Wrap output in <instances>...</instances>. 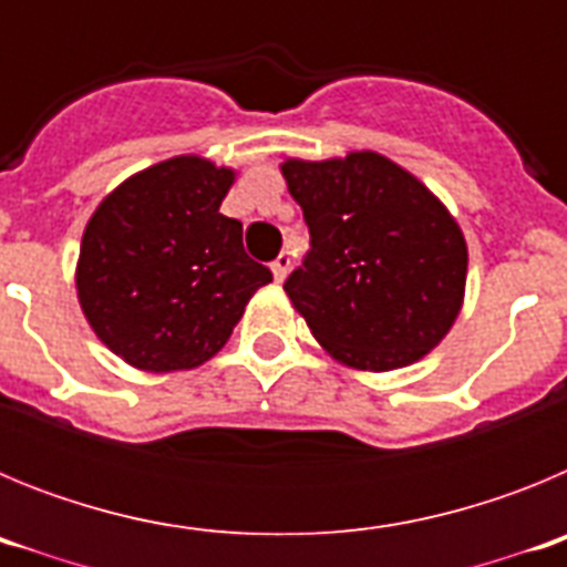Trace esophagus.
<instances>
[{
    "label": "esophagus",
    "instance_id": "obj_1",
    "mask_svg": "<svg viewBox=\"0 0 567 567\" xmlns=\"http://www.w3.org/2000/svg\"><path fill=\"white\" fill-rule=\"evenodd\" d=\"M269 267H272V275H275V280H278V284H280V280L287 278L289 267H292V258H289V255H284V252H280L278 258H275L272 264H269Z\"/></svg>",
    "mask_w": 567,
    "mask_h": 567
}]
</instances>
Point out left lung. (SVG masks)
<instances>
[{
    "label": "left lung",
    "mask_w": 567,
    "mask_h": 567,
    "mask_svg": "<svg viewBox=\"0 0 567 567\" xmlns=\"http://www.w3.org/2000/svg\"><path fill=\"white\" fill-rule=\"evenodd\" d=\"M309 252L284 289L320 346L389 372L432 352L463 303L468 252L454 218L378 153L287 162Z\"/></svg>",
    "instance_id": "1"
}]
</instances>
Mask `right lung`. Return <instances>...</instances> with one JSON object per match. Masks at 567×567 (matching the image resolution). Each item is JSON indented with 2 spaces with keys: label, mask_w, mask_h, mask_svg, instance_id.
<instances>
[{
  "label": "right lung",
  "mask_w": 567,
  "mask_h": 567,
  "mask_svg": "<svg viewBox=\"0 0 567 567\" xmlns=\"http://www.w3.org/2000/svg\"><path fill=\"white\" fill-rule=\"evenodd\" d=\"M233 169L178 155L133 175L90 218L76 289L90 327L144 372L213 358L272 280L244 252V227L218 213Z\"/></svg>",
  "instance_id": "obj_1"
}]
</instances>
